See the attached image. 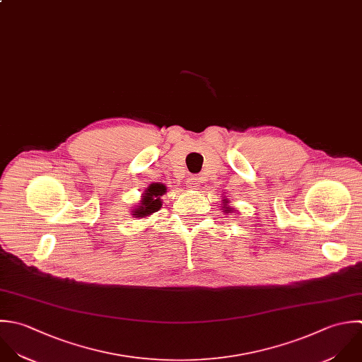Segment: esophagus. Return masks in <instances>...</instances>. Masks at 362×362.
I'll return each mask as SVG.
<instances>
[{
    "label": "esophagus",
    "instance_id": "obj_1",
    "mask_svg": "<svg viewBox=\"0 0 362 362\" xmlns=\"http://www.w3.org/2000/svg\"><path fill=\"white\" fill-rule=\"evenodd\" d=\"M199 186H200V180H199L197 177H194V176L187 177V180H186V187H187L189 190H197Z\"/></svg>",
    "mask_w": 362,
    "mask_h": 362
}]
</instances>
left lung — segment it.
Returning a JSON list of instances; mask_svg holds the SVG:
<instances>
[{"label":"left lung","mask_w":362,"mask_h":362,"mask_svg":"<svg viewBox=\"0 0 362 362\" xmlns=\"http://www.w3.org/2000/svg\"><path fill=\"white\" fill-rule=\"evenodd\" d=\"M221 203H223V206H221L223 213H227V214H228V213H233V211H234V209H233L231 206H228V203H230V200H228V199H226V197H224V199L221 200Z\"/></svg>","instance_id":"8db88e82"}]
</instances>
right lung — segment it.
Returning a JSON list of instances; mask_svg holds the SVG:
<instances>
[{
	"label": "right lung",
	"instance_id": "1",
	"mask_svg": "<svg viewBox=\"0 0 362 362\" xmlns=\"http://www.w3.org/2000/svg\"><path fill=\"white\" fill-rule=\"evenodd\" d=\"M168 192V187L163 183H151L145 187L139 203L132 207L131 216L135 218H146L151 214L159 211L162 207V196Z\"/></svg>",
	"mask_w": 362,
	"mask_h": 362
}]
</instances>
